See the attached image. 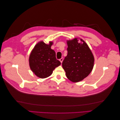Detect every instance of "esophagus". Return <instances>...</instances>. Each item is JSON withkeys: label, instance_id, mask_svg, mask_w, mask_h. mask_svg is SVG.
Wrapping results in <instances>:
<instances>
[{"label": "esophagus", "instance_id": "1", "mask_svg": "<svg viewBox=\"0 0 120 120\" xmlns=\"http://www.w3.org/2000/svg\"><path fill=\"white\" fill-rule=\"evenodd\" d=\"M63 60H64V58H63V57H61V59H60V63H62Z\"/></svg>", "mask_w": 120, "mask_h": 120}]
</instances>
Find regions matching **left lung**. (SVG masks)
Returning a JSON list of instances; mask_svg holds the SVG:
<instances>
[{"label":"left lung","mask_w":120,"mask_h":120,"mask_svg":"<svg viewBox=\"0 0 120 120\" xmlns=\"http://www.w3.org/2000/svg\"><path fill=\"white\" fill-rule=\"evenodd\" d=\"M68 54L63 61L62 66L68 79L72 82H78L86 78L92 71L94 57L91 50L82 39L75 38L68 41Z\"/></svg>","instance_id":"8db88e82"}]
</instances>
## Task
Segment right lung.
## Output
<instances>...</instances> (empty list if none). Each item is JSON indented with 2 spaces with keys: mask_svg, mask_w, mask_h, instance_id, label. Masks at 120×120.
Instances as JSON below:
<instances>
[{
  "mask_svg": "<svg viewBox=\"0 0 120 120\" xmlns=\"http://www.w3.org/2000/svg\"><path fill=\"white\" fill-rule=\"evenodd\" d=\"M52 42L46 45L39 42L30 54L29 62L31 71L38 77L43 79L49 77L56 68L61 64L56 59V52L51 49Z\"/></svg>",
  "mask_w": 120,
  "mask_h": 120,
  "instance_id": "right-lung-1",
  "label": "right lung"
}]
</instances>
